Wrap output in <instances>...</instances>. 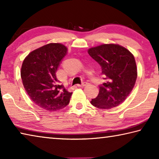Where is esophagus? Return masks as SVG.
<instances>
[{"label":"esophagus","instance_id":"esophagus-1","mask_svg":"<svg viewBox=\"0 0 159 159\" xmlns=\"http://www.w3.org/2000/svg\"><path fill=\"white\" fill-rule=\"evenodd\" d=\"M88 84V83H87V82H83V83H81V84H79L78 85V86H79V87H85V85H87Z\"/></svg>","mask_w":159,"mask_h":159}]
</instances>
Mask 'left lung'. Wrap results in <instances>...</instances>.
<instances>
[{"label": "left lung", "mask_w": 159, "mask_h": 159, "mask_svg": "<svg viewBox=\"0 0 159 159\" xmlns=\"http://www.w3.org/2000/svg\"><path fill=\"white\" fill-rule=\"evenodd\" d=\"M88 52L102 68L105 83L99 86L98 97L90 103L99 109H109L119 105L130 95L138 76L133 54L118 44H102Z\"/></svg>", "instance_id": "8db88e82"}]
</instances>
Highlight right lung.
I'll list each match as a JSON object with an SVG mask.
<instances>
[{"mask_svg":"<svg viewBox=\"0 0 159 159\" xmlns=\"http://www.w3.org/2000/svg\"><path fill=\"white\" fill-rule=\"evenodd\" d=\"M66 54L65 45L49 43L31 52L21 65V78L26 92L36 105L47 111L62 109L69 103L72 93L56 76Z\"/></svg>","mask_w":159,"mask_h":159,"instance_id":"1","label":"right lung"}]
</instances>
